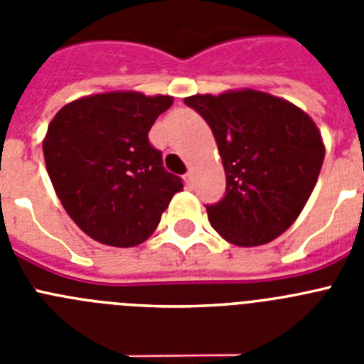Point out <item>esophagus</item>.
<instances>
[{
  "label": "esophagus",
  "mask_w": 364,
  "mask_h": 364,
  "mask_svg": "<svg viewBox=\"0 0 364 364\" xmlns=\"http://www.w3.org/2000/svg\"><path fill=\"white\" fill-rule=\"evenodd\" d=\"M184 180H186V184H188V186H191V182H193V175H191V173H186Z\"/></svg>",
  "instance_id": "1"
}]
</instances>
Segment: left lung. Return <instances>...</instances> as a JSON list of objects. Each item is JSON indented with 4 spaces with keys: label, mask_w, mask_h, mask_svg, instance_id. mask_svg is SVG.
Listing matches in <instances>:
<instances>
[{
    "label": "left lung",
    "mask_w": 364,
    "mask_h": 364,
    "mask_svg": "<svg viewBox=\"0 0 364 364\" xmlns=\"http://www.w3.org/2000/svg\"><path fill=\"white\" fill-rule=\"evenodd\" d=\"M184 102L213 131L226 173L224 198L205 205L211 226L235 246L277 239L317 184L324 160L317 125L288 100L253 89Z\"/></svg>",
    "instance_id": "8db88e82"
}]
</instances>
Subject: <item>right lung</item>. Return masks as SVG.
<instances>
[{
    "label": "right lung",
    "instance_id": "obj_1",
    "mask_svg": "<svg viewBox=\"0 0 364 364\" xmlns=\"http://www.w3.org/2000/svg\"><path fill=\"white\" fill-rule=\"evenodd\" d=\"M171 104L164 95L102 92L63 105L49 124L47 173L69 217L91 239L117 247L142 244L184 188L147 138Z\"/></svg>",
    "mask_w": 364,
    "mask_h": 364
}]
</instances>
